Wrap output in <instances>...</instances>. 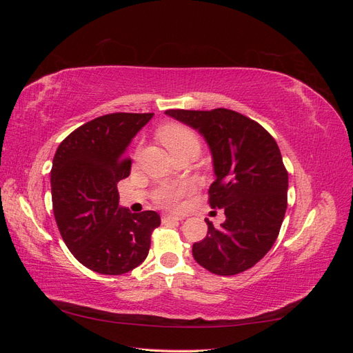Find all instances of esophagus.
I'll use <instances>...</instances> for the list:
<instances>
[{
  "mask_svg": "<svg viewBox=\"0 0 353 353\" xmlns=\"http://www.w3.org/2000/svg\"><path fill=\"white\" fill-rule=\"evenodd\" d=\"M184 216H178V215H165L163 221H183Z\"/></svg>",
  "mask_w": 353,
  "mask_h": 353,
  "instance_id": "esophagus-1",
  "label": "esophagus"
}]
</instances>
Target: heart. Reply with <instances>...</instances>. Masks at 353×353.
<instances>
[{
	"instance_id": "heart-1",
	"label": "heart",
	"mask_w": 353,
	"mask_h": 353,
	"mask_svg": "<svg viewBox=\"0 0 353 353\" xmlns=\"http://www.w3.org/2000/svg\"><path fill=\"white\" fill-rule=\"evenodd\" d=\"M159 141L165 145L169 153H174L176 150L185 147H196L199 148V138L196 134L190 130V128L178 123H169L165 125L157 132ZM193 190L188 184L181 185H168L160 188L156 193V201L160 205L168 208H178L181 205V199L187 193Z\"/></svg>"
}]
</instances>
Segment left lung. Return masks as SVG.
Listing matches in <instances>:
<instances>
[{"label":"left lung","instance_id":"1","mask_svg":"<svg viewBox=\"0 0 353 353\" xmlns=\"http://www.w3.org/2000/svg\"><path fill=\"white\" fill-rule=\"evenodd\" d=\"M196 130L209 145L212 208L222 209L219 228L209 219L208 236L193 244L199 265L216 275L252 268L274 245L287 209L288 174L280 148L263 128L234 110H166Z\"/></svg>","mask_w":353,"mask_h":353}]
</instances>
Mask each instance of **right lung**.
<instances>
[{"label":"right lung","mask_w":353,"mask_h":353,"mask_svg":"<svg viewBox=\"0 0 353 353\" xmlns=\"http://www.w3.org/2000/svg\"><path fill=\"white\" fill-rule=\"evenodd\" d=\"M153 113H112L61 141L52 159L51 196L59 231L83 266L104 275L137 268L160 225L154 210L121 208L117 183L131 172L128 145Z\"/></svg>","instance_id":"right-lung-1"}]
</instances>
